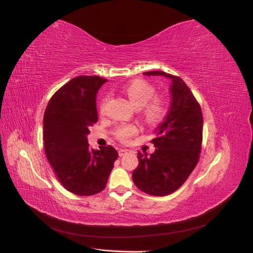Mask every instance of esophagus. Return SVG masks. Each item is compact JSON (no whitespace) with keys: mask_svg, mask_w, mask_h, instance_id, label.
<instances>
[{"mask_svg":"<svg viewBox=\"0 0 253 253\" xmlns=\"http://www.w3.org/2000/svg\"><path fill=\"white\" fill-rule=\"evenodd\" d=\"M128 152H129V150H126V148H120L119 155H120V156H124V155L127 154Z\"/></svg>","mask_w":253,"mask_h":253,"instance_id":"obj_1","label":"esophagus"}]
</instances>
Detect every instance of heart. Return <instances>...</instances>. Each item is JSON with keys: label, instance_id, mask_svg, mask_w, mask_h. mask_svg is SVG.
Wrapping results in <instances>:
<instances>
[{"label": "heart", "instance_id": "obj_1", "mask_svg": "<svg viewBox=\"0 0 253 253\" xmlns=\"http://www.w3.org/2000/svg\"><path fill=\"white\" fill-rule=\"evenodd\" d=\"M124 93L132 102V105L139 109L142 119L148 125H156L165 119L169 109V103L164 96H154L156 89L144 80H134L124 86ZM108 97L102 98L99 105L100 113L105 112ZM138 132L137 126L132 124H123L116 127L114 135L122 142H128L132 135Z\"/></svg>", "mask_w": 253, "mask_h": 253}]
</instances>
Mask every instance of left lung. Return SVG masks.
Returning a JSON list of instances; mask_svg holds the SVG:
<instances>
[{"mask_svg":"<svg viewBox=\"0 0 253 253\" xmlns=\"http://www.w3.org/2000/svg\"><path fill=\"white\" fill-rule=\"evenodd\" d=\"M171 80V106L152 140L155 152L138 153L139 165L132 172L138 188L155 197L168 196L182 186L196 168L202 147L203 116L190 88L179 77L165 71H147Z\"/></svg>","mask_w":253,"mask_h":253,"instance_id":"left-lung-1","label":"left lung"}]
</instances>
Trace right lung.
<instances>
[{"label": "right lung", "mask_w": 253, "mask_h": 253, "mask_svg": "<svg viewBox=\"0 0 253 253\" xmlns=\"http://www.w3.org/2000/svg\"><path fill=\"white\" fill-rule=\"evenodd\" d=\"M106 79L80 76L51 97L43 114V145L57 179L77 196H93L105 189L119 154L108 145L88 146L89 127L98 121L96 94Z\"/></svg>", "instance_id": "right-lung-1"}]
</instances>
